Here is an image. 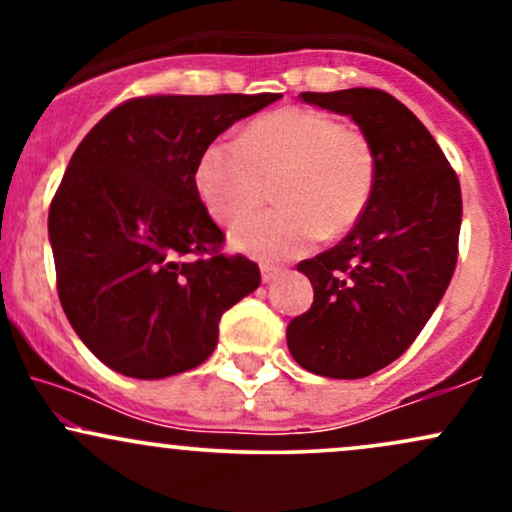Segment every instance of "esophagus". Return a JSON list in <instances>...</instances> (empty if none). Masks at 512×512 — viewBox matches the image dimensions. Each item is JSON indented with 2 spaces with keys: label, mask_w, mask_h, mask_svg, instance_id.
<instances>
[{
  "label": "esophagus",
  "mask_w": 512,
  "mask_h": 512,
  "mask_svg": "<svg viewBox=\"0 0 512 512\" xmlns=\"http://www.w3.org/2000/svg\"><path fill=\"white\" fill-rule=\"evenodd\" d=\"M281 272H284V269L274 267V264H262V281L264 284H269V281H274Z\"/></svg>",
  "instance_id": "obj_1"
}]
</instances>
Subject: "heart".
Masks as SVG:
<instances>
[{"mask_svg":"<svg viewBox=\"0 0 512 512\" xmlns=\"http://www.w3.org/2000/svg\"><path fill=\"white\" fill-rule=\"evenodd\" d=\"M274 182L279 207L233 233L231 245L257 260H291L363 219L378 185L370 137L334 115L281 108L257 117L238 142H211L197 158L195 190L223 226L245 221Z\"/></svg>","mask_w":512,"mask_h":512,"instance_id":"obj_1","label":"heart"}]
</instances>
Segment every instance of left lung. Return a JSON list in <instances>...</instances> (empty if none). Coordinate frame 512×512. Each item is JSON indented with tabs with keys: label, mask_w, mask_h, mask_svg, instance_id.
<instances>
[{
	"label": "left lung",
	"mask_w": 512,
	"mask_h": 512,
	"mask_svg": "<svg viewBox=\"0 0 512 512\" xmlns=\"http://www.w3.org/2000/svg\"><path fill=\"white\" fill-rule=\"evenodd\" d=\"M349 115L378 154V185L342 243L298 264L310 310L286 330L291 356L315 375L358 380L390 366L424 330L457 264L460 180L436 139L380 88L301 93Z\"/></svg>",
	"instance_id": "1"
}]
</instances>
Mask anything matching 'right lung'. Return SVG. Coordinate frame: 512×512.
<instances>
[{
  "label": "right lung",
  "mask_w": 512,
  "mask_h": 512,
  "mask_svg": "<svg viewBox=\"0 0 512 512\" xmlns=\"http://www.w3.org/2000/svg\"><path fill=\"white\" fill-rule=\"evenodd\" d=\"M279 98H132L76 146L48 233L64 315L108 368L158 380L199 366L221 315L260 286L255 262L221 252L195 166L233 122Z\"/></svg>",
  "instance_id": "right-lung-1"
}]
</instances>
